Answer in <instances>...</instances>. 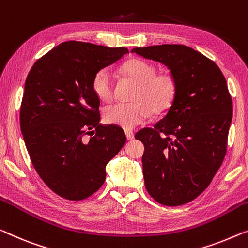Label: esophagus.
Listing matches in <instances>:
<instances>
[{
  "mask_svg": "<svg viewBox=\"0 0 248 248\" xmlns=\"http://www.w3.org/2000/svg\"><path fill=\"white\" fill-rule=\"evenodd\" d=\"M125 137H127L128 140H132L135 138V134L132 131L127 130V131H125Z\"/></svg>",
  "mask_w": 248,
  "mask_h": 248,
  "instance_id": "esophagus-1",
  "label": "esophagus"
}]
</instances>
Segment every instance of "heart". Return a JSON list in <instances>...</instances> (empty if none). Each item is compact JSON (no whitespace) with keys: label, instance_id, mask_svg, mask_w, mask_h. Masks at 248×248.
<instances>
[{"label":"heart","instance_id":"b5f03b06","mask_svg":"<svg viewBox=\"0 0 248 248\" xmlns=\"http://www.w3.org/2000/svg\"><path fill=\"white\" fill-rule=\"evenodd\" d=\"M123 71L138 82L132 100L118 102L106 107L107 123L131 130L145 124L150 113L161 114L170 108L178 93V81L171 73H157L149 62L132 59L123 66ZM92 89L102 101H111L114 97V81L109 69L98 70L92 79Z\"/></svg>","mask_w":248,"mask_h":248}]
</instances>
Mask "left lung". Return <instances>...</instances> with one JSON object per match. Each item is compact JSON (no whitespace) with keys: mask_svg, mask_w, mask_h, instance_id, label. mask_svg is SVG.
Segmentation results:
<instances>
[{"mask_svg":"<svg viewBox=\"0 0 248 248\" xmlns=\"http://www.w3.org/2000/svg\"><path fill=\"white\" fill-rule=\"evenodd\" d=\"M131 52L167 65L178 93L166 116L136 139L145 145V186L165 206L187 204L212 183L223 164L232 117L226 80L215 62L182 44L135 47Z\"/></svg>","mask_w":248,"mask_h":248,"instance_id":"1","label":"left lung"}]
</instances>
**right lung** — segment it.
<instances>
[{"mask_svg":"<svg viewBox=\"0 0 248 248\" xmlns=\"http://www.w3.org/2000/svg\"><path fill=\"white\" fill-rule=\"evenodd\" d=\"M80 41L59 44L35 61L25 80L20 125L43 183L68 201H82L106 180V166L125 143L123 128L100 124L98 70L128 53Z\"/></svg>","mask_w":248,"mask_h":248,"instance_id":"right-lung-1","label":"right lung"}]
</instances>
